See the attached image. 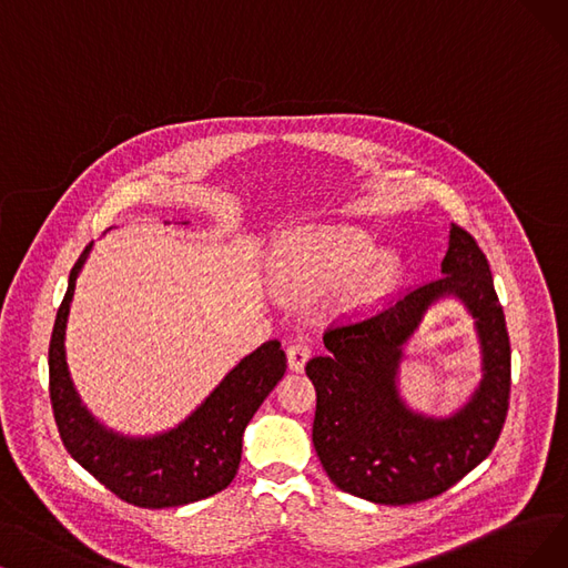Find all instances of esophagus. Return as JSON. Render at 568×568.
<instances>
[{"instance_id": "esophagus-1", "label": "esophagus", "mask_w": 568, "mask_h": 568, "mask_svg": "<svg viewBox=\"0 0 568 568\" xmlns=\"http://www.w3.org/2000/svg\"><path fill=\"white\" fill-rule=\"evenodd\" d=\"M310 354H312V349H310V345L307 343H291L288 345V349H286V358H288V368L291 371H296V373H301L303 368H305V363H307V358H310Z\"/></svg>"}]
</instances>
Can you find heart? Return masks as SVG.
Returning a JSON list of instances; mask_svg holds the SVG:
<instances>
[{
  "instance_id": "obj_1",
  "label": "heart",
  "mask_w": 568,
  "mask_h": 568,
  "mask_svg": "<svg viewBox=\"0 0 568 568\" xmlns=\"http://www.w3.org/2000/svg\"><path fill=\"white\" fill-rule=\"evenodd\" d=\"M377 244L361 231L320 229L301 231L286 237L275 254L277 277L296 291H320L347 280L369 265L356 280L349 301L354 305H375L398 286L403 265L396 256L376 260ZM376 261L373 262L372 258Z\"/></svg>"
}]
</instances>
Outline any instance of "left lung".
Returning a JSON list of instances; mask_svg holds the SVG:
<instances>
[{
  "label": "left lung",
  "instance_id": "obj_1",
  "mask_svg": "<svg viewBox=\"0 0 568 568\" xmlns=\"http://www.w3.org/2000/svg\"><path fill=\"white\" fill-rule=\"evenodd\" d=\"M440 267L438 280L407 288L363 320L331 326L324 333L328 352L305 366L316 389V455L335 487L373 504L407 506L447 491L489 457L506 424V316L483 248L457 223ZM449 292L474 314L486 377L455 418L430 420L406 410L393 379L404 339L425 307Z\"/></svg>",
  "mask_w": 568,
  "mask_h": 568
}]
</instances>
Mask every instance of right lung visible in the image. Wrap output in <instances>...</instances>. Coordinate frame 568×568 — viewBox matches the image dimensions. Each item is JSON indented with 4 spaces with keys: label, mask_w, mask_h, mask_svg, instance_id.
Returning <instances> with one entry per match:
<instances>
[{
    "label": "right lung",
    "mask_w": 568,
    "mask_h": 568,
    "mask_svg": "<svg viewBox=\"0 0 568 568\" xmlns=\"http://www.w3.org/2000/svg\"><path fill=\"white\" fill-rule=\"evenodd\" d=\"M90 242L70 272L49 347V392L67 452L125 504L174 508L229 487L242 457V434L286 371V354L267 339L223 377L197 410L153 438L116 436L98 424L79 400L64 358V328Z\"/></svg>",
    "instance_id": "obj_1"
}]
</instances>
